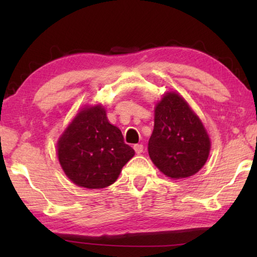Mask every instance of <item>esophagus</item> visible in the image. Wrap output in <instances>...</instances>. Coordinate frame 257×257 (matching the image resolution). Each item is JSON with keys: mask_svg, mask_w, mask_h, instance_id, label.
Masks as SVG:
<instances>
[{"mask_svg": "<svg viewBox=\"0 0 257 257\" xmlns=\"http://www.w3.org/2000/svg\"><path fill=\"white\" fill-rule=\"evenodd\" d=\"M134 150H135V152H136V154H142L143 151H144V146H143L142 144H136V145H134Z\"/></svg>", "mask_w": 257, "mask_h": 257, "instance_id": "esophagus-1", "label": "esophagus"}]
</instances>
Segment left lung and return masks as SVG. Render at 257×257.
<instances>
[{
  "mask_svg": "<svg viewBox=\"0 0 257 257\" xmlns=\"http://www.w3.org/2000/svg\"><path fill=\"white\" fill-rule=\"evenodd\" d=\"M149 154L159 170L172 179L197 173L207 161L211 141L188 103L175 92L156 104Z\"/></svg>",
  "mask_w": 257,
  "mask_h": 257,
  "instance_id": "obj_1",
  "label": "left lung"
}]
</instances>
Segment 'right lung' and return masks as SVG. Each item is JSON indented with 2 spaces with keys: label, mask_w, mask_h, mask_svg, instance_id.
Here are the masks:
<instances>
[{
  "label": "right lung",
  "mask_w": 257,
  "mask_h": 257,
  "mask_svg": "<svg viewBox=\"0 0 257 257\" xmlns=\"http://www.w3.org/2000/svg\"><path fill=\"white\" fill-rule=\"evenodd\" d=\"M134 155L121 130L108 122L102 105L81 108L58 142L64 173L73 184L88 189L112 185Z\"/></svg>",
  "instance_id": "add662e5"
}]
</instances>
